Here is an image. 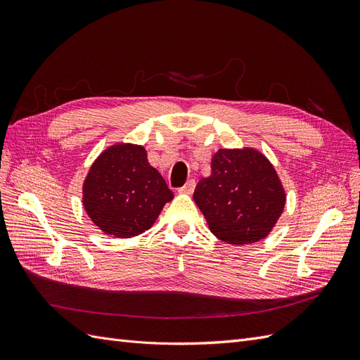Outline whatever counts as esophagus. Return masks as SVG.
<instances>
[{
  "label": "esophagus",
  "instance_id": "esophagus-1",
  "mask_svg": "<svg viewBox=\"0 0 360 360\" xmlns=\"http://www.w3.org/2000/svg\"><path fill=\"white\" fill-rule=\"evenodd\" d=\"M195 180H189V181H186V184H184V186H181L180 189H179V192L180 193H188V195H191V193H193V191H195Z\"/></svg>",
  "mask_w": 360,
  "mask_h": 360
}]
</instances>
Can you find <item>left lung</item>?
Instances as JSON below:
<instances>
[{
	"label": "left lung",
	"instance_id": "1",
	"mask_svg": "<svg viewBox=\"0 0 360 360\" xmlns=\"http://www.w3.org/2000/svg\"><path fill=\"white\" fill-rule=\"evenodd\" d=\"M193 200L212 233L231 245L264 238L285 205V193L270 162L255 150L222 148L210 177L198 181Z\"/></svg>",
	"mask_w": 360,
	"mask_h": 360
}]
</instances>
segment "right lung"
<instances>
[{"label":"right lung","mask_w":360,"mask_h":360,"mask_svg":"<svg viewBox=\"0 0 360 360\" xmlns=\"http://www.w3.org/2000/svg\"><path fill=\"white\" fill-rule=\"evenodd\" d=\"M172 198L141 146L105 150L84 183V207L91 221L103 233L123 238L148 230Z\"/></svg>","instance_id":"add662e5"}]
</instances>
